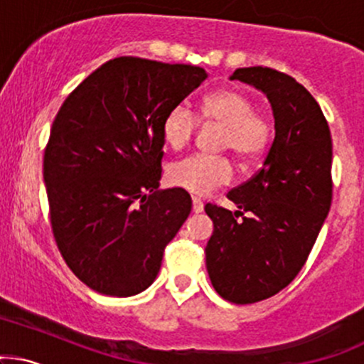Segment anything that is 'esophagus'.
I'll return each instance as SVG.
<instances>
[{
  "label": "esophagus",
  "instance_id": "1",
  "mask_svg": "<svg viewBox=\"0 0 364 364\" xmlns=\"http://www.w3.org/2000/svg\"><path fill=\"white\" fill-rule=\"evenodd\" d=\"M193 213L195 214H200V213H203V202L200 200V198H197V197H193Z\"/></svg>",
  "mask_w": 364,
  "mask_h": 364
}]
</instances>
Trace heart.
I'll list each match as a JSON object with an SVG mask.
<instances>
[{
  "label": "heart",
  "instance_id": "1",
  "mask_svg": "<svg viewBox=\"0 0 364 364\" xmlns=\"http://www.w3.org/2000/svg\"><path fill=\"white\" fill-rule=\"evenodd\" d=\"M254 109V100L247 93L235 87H219L200 100L198 115L203 121L226 126L228 133L223 139V146L233 150L242 161L250 162L264 154L273 136V124L269 117ZM197 127V115L186 105L178 103L164 115L162 138L167 146L181 150L191 141ZM231 178L233 166L226 157L219 155L195 154L173 162L167 169L171 185L198 197L226 185Z\"/></svg>",
  "mask_w": 364,
  "mask_h": 364
}]
</instances>
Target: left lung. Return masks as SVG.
<instances>
[{
    "instance_id": "obj_1",
    "label": "left lung",
    "mask_w": 364,
    "mask_h": 364,
    "mask_svg": "<svg viewBox=\"0 0 364 364\" xmlns=\"http://www.w3.org/2000/svg\"><path fill=\"white\" fill-rule=\"evenodd\" d=\"M230 79L266 95L274 139L257 174L228 193L240 210L205 205L214 223L205 264L223 299L252 304L285 289L316 242L331 205V136L316 100L290 75L243 67Z\"/></svg>"
}]
</instances>
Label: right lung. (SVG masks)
Returning <instances> with one entry per match:
<instances>
[{
  "label": "right lung",
  "instance_id": "right-lung-1",
  "mask_svg": "<svg viewBox=\"0 0 364 364\" xmlns=\"http://www.w3.org/2000/svg\"><path fill=\"white\" fill-rule=\"evenodd\" d=\"M205 79L202 67L119 57L60 107L43 162L51 228L67 266L95 292L149 289L190 215L185 190H159L162 119Z\"/></svg>",
  "mask_w": 364,
  "mask_h": 364
}]
</instances>
